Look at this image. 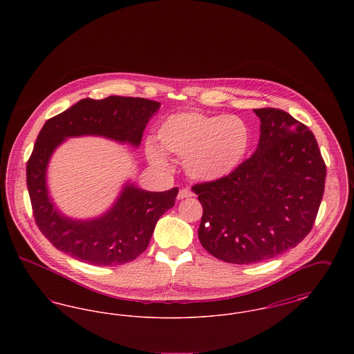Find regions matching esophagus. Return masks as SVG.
I'll use <instances>...</instances> for the list:
<instances>
[{
    "mask_svg": "<svg viewBox=\"0 0 354 354\" xmlns=\"http://www.w3.org/2000/svg\"><path fill=\"white\" fill-rule=\"evenodd\" d=\"M192 196H194V194L189 189H187V188H182L179 191V194H178V199L179 201H183L185 198H192Z\"/></svg>",
    "mask_w": 354,
    "mask_h": 354,
    "instance_id": "obj_1",
    "label": "esophagus"
}]
</instances>
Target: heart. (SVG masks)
<instances>
[{"label": "heart", "mask_w": 354, "mask_h": 354, "mask_svg": "<svg viewBox=\"0 0 354 354\" xmlns=\"http://www.w3.org/2000/svg\"><path fill=\"white\" fill-rule=\"evenodd\" d=\"M251 138V129L241 117L199 110L171 114L156 133L160 149L185 159V174L202 183L219 182L235 172L248 153ZM145 151L152 166H169L166 155L152 143Z\"/></svg>", "instance_id": "heart-1"}]
</instances>
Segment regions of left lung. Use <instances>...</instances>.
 Masks as SVG:
<instances>
[{
    "instance_id": "obj_1",
    "label": "left lung",
    "mask_w": 354,
    "mask_h": 354,
    "mask_svg": "<svg viewBox=\"0 0 354 354\" xmlns=\"http://www.w3.org/2000/svg\"><path fill=\"white\" fill-rule=\"evenodd\" d=\"M260 139L230 176L192 187L203 205L198 236L231 264H254L295 248L313 227L326 166L309 129L279 109H254Z\"/></svg>"
}]
</instances>
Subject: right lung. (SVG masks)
I'll return each mask as SVG.
<instances>
[{
  "label": "right lung",
  "mask_w": 354,
  "mask_h": 354,
  "mask_svg": "<svg viewBox=\"0 0 354 354\" xmlns=\"http://www.w3.org/2000/svg\"><path fill=\"white\" fill-rule=\"evenodd\" d=\"M159 109V102L145 98H86L44 124L26 166V182L35 223L57 250L101 267L126 264L146 251L156 221L175 204L178 187L151 192L127 180L106 212L74 219L51 199L48 167L54 151L68 138L102 136L139 147L146 124Z\"/></svg>",
  "instance_id": "obj_1"
}]
</instances>
